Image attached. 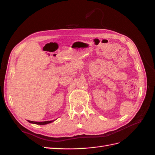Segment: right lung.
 I'll return each mask as SVG.
<instances>
[{
	"label": "right lung",
	"instance_id": "right-lung-1",
	"mask_svg": "<svg viewBox=\"0 0 155 155\" xmlns=\"http://www.w3.org/2000/svg\"><path fill=\"white\" fill-rule=\"evenodd\" d=\"M54 121V120H52V121H33L28 120V122H30L31 124H37V125H46V124H48L53 122Z\"/></svg>",
	"mask_w": 155,
	"mask_h": 155
}]
</instances>
